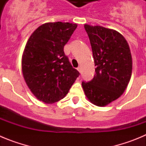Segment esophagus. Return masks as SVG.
Listing matches in <instances>:
<instances>
[{
    "label": "esophagus",
    "instance_id": "obj_1",
    "mask_svg": "<svg viewBox=\"0 0 146 146\" xmlns=\"http://www.w3.org/2000/svg\"><path fill=\"white\" fill-rule=\"evenodd\" d=\"M77 71H78V72H80H80H81V68H80V67H78V68H77Z\"/></svg>",
    "mask_w": 146,
    "mask_h": 146
}]
</instances>
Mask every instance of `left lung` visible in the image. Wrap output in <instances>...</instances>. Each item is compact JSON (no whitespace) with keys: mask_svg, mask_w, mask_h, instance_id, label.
Returning <instances> with one entry per match:
<instances>
[{"mask_svg":"<svg viewBox=\"0 0 146 146\" xmlns=\"http://www.w3.org/2000/svg\"><path fill=\"white\" fill-rule=\"evenodd\" d=\"M96 66L93 80L82 82L89 101L104 107L123 94L129 82L132 58L128 43L115 30L85 24Z\"/></svg>","mask_w":146,"mask_h":146,"instance_id":"1","label":"left lung"}]
</instances>
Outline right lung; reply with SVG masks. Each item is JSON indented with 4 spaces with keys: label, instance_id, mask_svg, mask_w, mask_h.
<instances>
[{
    "label": "right lung",
    "instance_id": "1",
    "mask_svg": "<svg viewBox=\"0 0 146 146\" xmlns=\"http://www.w3.org/2000/svg\"><path fill=\"white\" fill-rule=\"evenodd\" d=\"M77 27L76 23H47L28 38L22 56V72L39 101L52 104L62 99L80 75L64 52Z\"/></svg>",
    "mask_w": 146,
    "mask_h": 146
}]
</instances>
